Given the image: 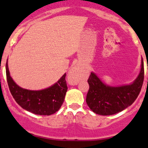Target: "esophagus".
Wrapping results in <instances>:
<instances>
[{
  "label": "esophagus",
  "mask_w": 148,
  "mask_h": 148,
  "mask_svg": "<svg viewBox=\"0 0 148 148\" xmlns=\"http://www.w3.org/2000/svg\"><path fill=\"white\" fill-rule=\"evenodd\" d=\"M81 69L77 66H74L69 74V81L72 85H77L81 79Z\"/></svg>",
  "instance_id": "34e87169"
}]
</instances>
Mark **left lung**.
I'll use <instances>...</instances> for the list:
<instances>
[{"label":"left lung","mask_w":148,"mask_h":148,"mask_svg":"<svg viewBox=\"0 0 148 148\" xmlns=\"http://www.w3.org/2000/svg\"><path fill=\"white\" fill-rule=\"evenodd\" d=\"M144 80V63L141 59V69L138 77L130 84L109 86L101 81L94 72L91 73L88 83L89 89L86 102L95 113L112 115L127 108L140 94Z\"/></svg>","instance_id":"obj_1"}]
</instances>
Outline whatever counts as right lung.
Segmentation results:
<instances>
[{"label":"right lung","mask_w":148,"mask_h":148,"mask_svg":"<svg viewBox=\"0 0 148 148\" xmlns=\"http://www.w3.org/2000/svg\"><path fill=\"white\" fill-rule=\"evenodd\" d=\"M8 87L16 102L23 109L38 115H51L60 109L67 92L64 74L52 86L41 90H29L20 87L13 80L8 69V60L5 64Z\"/></svg>","instance_id":"obj_1"}]
</instances>
